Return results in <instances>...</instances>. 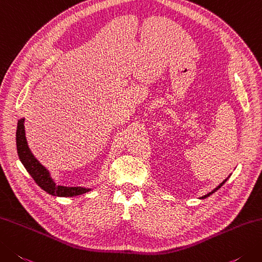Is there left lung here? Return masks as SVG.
<instances>
[{
    "label": "left lung",
    "instance_id": "8db88e82",
    "mask_svg": "<svg viewBox=\"0 0 262 262\" xmlns=\"http://www.w3.org/2000/svg\"><path fill=\"white\" fill-rule=\"evenodd\" d=\"M228 177H229V176H228ZM228 177H227L226 179H225V181H224L223 183H220V184H219V185H218V186H217L216 188H214V189H212V191H211V192H210V193H208V194H206V195H203L202 198H200V199H207L208 196H210V195H211V194H213L214 192H217V191H218V189H219L220 187H222V186L224 185V184H225V183H226V181H227V179H228Z\"/></svg>",
    "mask_w": 262,
    "mask_h": 262
}]
</instances>
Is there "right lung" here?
<instances>
[{
    "instance_id": "add662e5",
    "label": "right lung",
    "mask_w": 262,
    "mask_h": 262,
    "mask_svg": "<svg viewBox=\"0 0 262 262\" xmlns=\"http://www.w3.org/2000/svg\"><path fill=\"white\" fill-rule=\"evenodd\" d=\"M15 143H17V151L20 161L26 168V170L29 172V175L34 178L37 185L44 189L46 193L51 194L53 196H63V198H71L81 195V194L87 193L91 191V188L76 186H61L56 185L51 176L50 171L46 169L30 151L28 146L27 138H26L25 133V118L18 120L17 125V133H15Z\"/></svg>"
}]
</instances>
